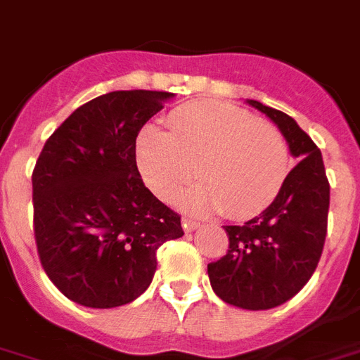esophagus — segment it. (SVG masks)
Returning <instances> with one entry per match:
<instances>
[{"instance_id": "esophagus-1", "label": "esophagus", "mask_w": 360, "mask_h": 360, "mask_svg": "<svg viewBox=\"0 0 360 360\" xmlns=\"http://www.w3.org/2000/svg\"><path fill=\"white\" fill-rule=\"evenodd\" d=\"M200 226V224H198L197 221H191V219H186V217H184L182 219V228L186 231H193V230H197V228Z\"/></svg>"}]
</instances>
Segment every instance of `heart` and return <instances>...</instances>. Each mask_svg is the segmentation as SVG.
Segmentation results:
<instances>
[{
	"label": "heart",
	"mask_w": 360,
	"mask_h": 360,
	"mask_svg": "<svg viewBox=\"0 0 360 360\" xmlns=\"http://www.w3.org/2000/svg\"><path fill=\"white\" fill-rule=\"evenodd\" d=\"M169 129L147 127L136 147L139 171L156 197L173 200L193 178L195 165L202 184L184 200L193 212L224 207L230 217H248L280 193L289 150L270 121L230 103L197 101L174 108Z\"/></svg>",
	"instance_id": "1"
}]
</instances>
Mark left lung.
I'll use <instances>...</instances> for the list:
<instances>
[{
  "label": "left lung",
  "mask_w": 360,
  "mask_h": 360,
  "mask_svg": "<svg viewBox=\"0 0 360 360\" xmlns=\"http://www.w3.org/2000/svg\"><path fill=\"white\" fill-rule=\"evenodd\" d=\"M248 105L278 124L298 162L265 212L243 226H224L228 252L207 265V276L226 304L265 311L298 294L316 270L328 233L329 182L320 148L290 115L259 101Z\"/></svg>",
  "instance_id": "1"
}]
</instances>
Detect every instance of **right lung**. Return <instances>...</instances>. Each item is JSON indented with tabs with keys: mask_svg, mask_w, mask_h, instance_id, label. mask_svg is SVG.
<instances>
[{
	"mask_svg": "<svg viewBox=\"0 0 360 360\" xmlns=\"http://www.w3.org/2000/svg\"><path fill=\"white\" fill-rule=\"evenodd\" d=\"M169 91H110L49 136L32 171V228L49 280L94 309L130 304L156 272V250L184 236L180 215L145 187L136 138Z\"/></svg>",
	"mask_w": 360,
	"mask_h": 360,
	"instance_id": "obj_1",
	"label": "right lung"
}]
</instances>
